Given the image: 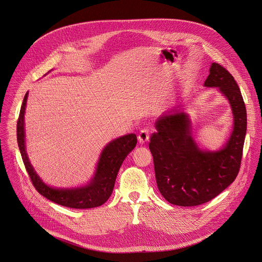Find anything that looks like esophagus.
Instances as JSON below:
<instances>
[{
  "label": "esophagus",
  "instance_id": "esophagus-1",
  "mask_svg": "<svg viewBox=\"0 0 262 262\" xmlns=\"http://www.w3.org/2000/svg\"><path fill=\"white\" fill-rule=\"evenodd\" d=\"M138 139H139V142L141 144H145V142H147L148 139H149V129L148 128H143L141 130V133L139 134Z\"/></svg>",
  "mask_w": 262,
  "mask_h": 262
}]
</instances>
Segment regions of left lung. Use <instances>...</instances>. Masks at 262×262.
<instances>
[{"label":"left lung","instance_id":"8db88e82","mask_svg":"<svg viewBox=\"0 0 262 262\" xmlns=\"http://www.w3.org/2000/svg\"><path fill=\"white\" fill-rule=\"evenodd\" d=\"M218 88L232 107V135L222 149L202 151L195 144L188 117L173 110L156 122L149 139L158 188L169 203L192 207L207 203L223 192L239 173L247 127L241 91L234 77L214 62L205 83Z\"/></svg>","mask_w":262,"mask_h":262}]
</instances>
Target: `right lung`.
Returning a JSON list of instances; mask_svg holds the SVG:
<instances>
[{"instance_id": "right-lung-1", "label": "right lung", "mask_w": 262, "mask_h": 262, "mask_svg": "<svg viewBox=\"0 0 262 262\" xmlns=\"http://www.w3.org/2000/svg\"><path fill=\"white\" fill-rule=\"evenodd\" d=\"M27 97L28 93L25 94L17 121V141L25 168L37 192L54 203L74 209L94 208L105 203L113 193L117 173L123 160L137 145V136L134 134L123 136L104 147L97 164L95 176L88 186L65 190L48 187L32 168L25 149L24 114Z\"/></svg>"}]
</instances>
